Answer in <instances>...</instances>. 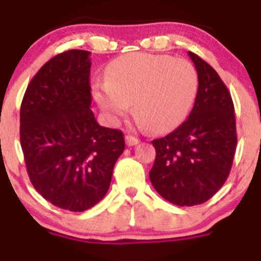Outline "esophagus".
Listing matches in <instances>:
<instances>
[{"instance_id":"obj_1","label":"esophagus","mask_w":261,"mask_h":261,"mask_svg":"<svg viewBox=\"0 0 261 261\" xmlns=\"http://www.w3.org/2000/svg\"><path fill=\"white\" fill-rule=\"evenodd\" d=\"M139 143V139L138 138H135V136L133 135H127L126 136V144L128 145V147H133V145H136Z\"/></svg>"}]
</instances>
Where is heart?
Here are the masks:
<instances>
[{"instance_id": "b5f03b06", "label": "heart", "mask_w": 261, "mask_h": 261, "mask_svg": "<svg viewBox=\"0 0 261 261\" xmlns=\"http://www.w3.org/2000/svg\"><path fill=\"white\" fill-rule=\"evenodd\" d=\"M199 88L198 71L182 58L130 53L114 60L105 83H95L92 96L113 122L128 113L131 104L152 131L170 130L186 118Z\"/></svg>"}]
</instances>
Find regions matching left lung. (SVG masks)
I'll list each match as a JSON object with an SVG mask.
<instances>
[{
	"mask_svg": "<svg viewBox=\"0 0 261 261\" xmlns=\"http://www.w3.org/2000/svg\"><path fill=\"white\" fill-rule=\"evenodd\" d=\"M199 88L189 118L164 138L156 149L149 179L164 199L179 206L205 203L221 189L237 148L234 104L216 70L189 51Z\"/></svg>",
	"mask_w": 261,
	"mask_h": 261,
	"instance_id": "1",
	"label": "left lung"
}]
</instances>
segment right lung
<instances>
[{"label":"right lung","instance_id":"right-lung-1","mask_svg":"<svg viewBox=\"0 0 261 261\" xmlns=\"http://www.w3.org/2000/svg\"><path fill=\"white\" fill-rule=\"evenodd\" d=\"M90 51L72 49L36 72L20 105V145L31 183L53 205L90 210L105 196L125 151L122 131L91 110Z\"/></svg>","mask_w":261,"mask_h":261}]
</instances>
